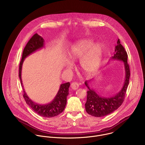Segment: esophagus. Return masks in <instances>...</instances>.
<instances>
[{
	"instance_id": "1",
	"label": "esophagus",
	"mask_w": 145,
	"mask_h": 145,
	"mask_svg": "<svg viewBox=\"0 0 145 145\" xmlns=\"http://www.w3.org/2000/svg\"><path fill=\"white\" fill-rule=\"evenodd\" d=\"M71 87L74 90H76L79 88V84L77 82H73L71 84Z\"/></svg>"
}]
</instances>
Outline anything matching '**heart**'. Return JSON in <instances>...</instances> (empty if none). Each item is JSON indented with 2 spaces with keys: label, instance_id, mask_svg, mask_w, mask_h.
Instances as JSON below:
<instances>
[{
  "label": "heart",
  "instance_id": "heart-1",
  "mask_svg": "<svg viewBox=\"0 0 145 145\" xmlns=\"http://www.w3.org/2000/svg\"><path fill=\"white\" fill-rule=\"evenodd\" d=\"M103 47L100 43L94 44L90 39H83L72 46L69 54L72 62L80 60V66L88 74L95 72L99 69L103 56Z\"/></svg>",
  "mask_w": 145,
  "mask_h": 145
}]
</instances>
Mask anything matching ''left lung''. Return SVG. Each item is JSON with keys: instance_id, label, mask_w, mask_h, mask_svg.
Masks as SVG:
<instances>
[{"instance_id": "left-lung-1", "label": "left lung", "mask_w": 145, "mask_h": 145, "mask_svg": "<svg viewBox=\"0 0 145 145\" xmlns=\"http://www.w3.org/2000/svg\"><path fill=\"white\" fill-rule=\"evenodd\" d=\"M115 53L111 57L112 59L119 60L124 62L125 79L124 84L121 89L115 95L110 97H105L99 96L96 92L90 88L88 85L89 82L86 81L85 84L89 89L87 91V102L85 104L87 112L95 117H102L110 114L118 109L123 103L127 89L129 84L130 77V69L127 62L128 54L123 46L121 44L119 39L117 42V46L115 47Z\"/></svg>"}]
</instances>
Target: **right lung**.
I'll return each instance as SVG.
<instances>
[{
	"instance_id": "right-lung-1",
	"label": "right lung",
	"mask_w": 145,
	"mask_h": 145,
	"mask_svg": "<svg viewBox=\"0 0 145 145\" xmlns=\"http://www.w3.org/2000/svg\"><path fill=\"white\" fill-rule=\"evenodd\" d=\"M43 47V38L38 34H35L29 40L24 49L22 59L19 66V78L20 79L21 84L22 87L23 86L21 79V71L22 63L25 58L34 52L39 49L42 48ZM70 85V84L69 82L61 84L57 95L54 97V99L47 105H42L34 102L27 96L24 91V88L23 97H24L26 103L38 115L46 118L54 117L61 114L65 109L67 102V96L69 95V88Z\"/></svg>"
}]
</instances>
